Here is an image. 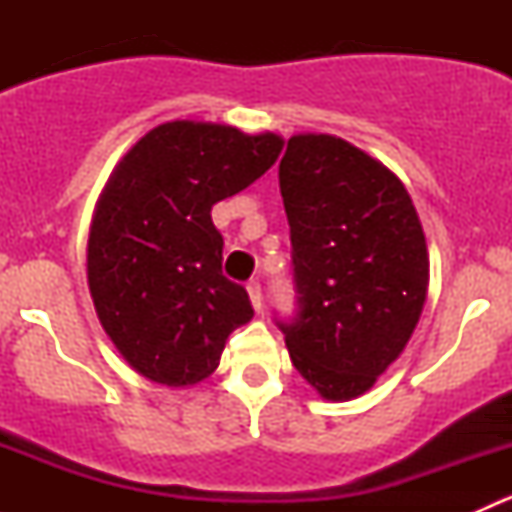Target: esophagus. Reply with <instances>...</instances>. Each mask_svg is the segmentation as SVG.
Masks as SVG:
<instances>
[{
  "instance_id": "34e87169",
  "label": "esophagus",
  "mask_w": 512,
  "mask_h": 512,
  "mask_svg": "<svg viewBox=\"0 0 512 512\" xmlns=\"http://www.w3.org/2000/svg\"><path fill=\"white\" fill-rule=\"evenodd\" d=\"M247 294H250V302H252V307H255V312H260V309H262V287H260V282H257V280L247 282Z\"/></svg>"
}]
</instances>
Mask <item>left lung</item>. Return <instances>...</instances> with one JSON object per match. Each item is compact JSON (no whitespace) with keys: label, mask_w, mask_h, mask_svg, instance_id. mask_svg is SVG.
Listing matches in <instances>:
<instances>
[{"label":"left lung","mask_w":512,"mask_h":512,"mask_svg":"<svg viewBox=\"0 0 512 512\" xmlns=\"http://www.w3.org/2000/svg\"><path fill=\"white\" fill-rule=\"evenodd\" d=\"M299 312L280 322L294 369L327 401L366 394L399 359L428 292L409 190L329 133H297L280 160Z\"/></svg>","instance_id":"8db88e82"}]
</instances>
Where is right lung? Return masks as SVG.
Here are the masks:
<instances>
[{
    "label": "right lung",
    "instance_id": "add662e5",
    "mask_svg": "<svg viewBox=\"0 0 512 512\" xmlns=\"http://www.w3.org/2000/svg\"><path fill=\"white\" fill-rule=\"evenodd\" d=\"M282 136L225 123L170 121L113 168L86 247L103 332L131 369L183 389L208 379L227 337L252 319L245 287L223 275L215 203L275 165Z\"/></svg>",
    "mask_w": 512,
    "mask_h": 512
}]
</instances>
